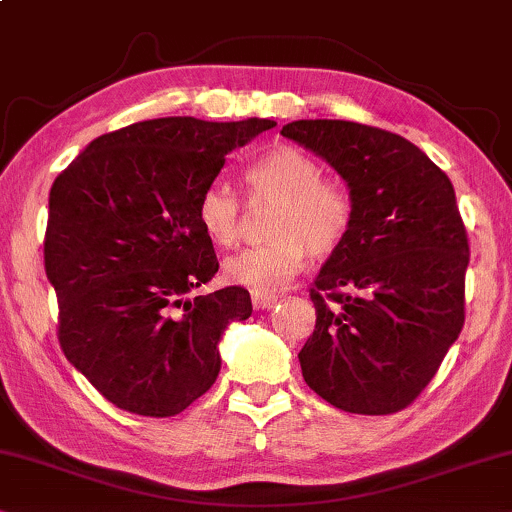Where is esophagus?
Instances as JSON below:
<instances>
[{
    "label": "esophagus",
    "mask_w": 512,
    "mask_h": 512,
    "mask_svg": "<svg viewBox=\"0 0 512 512\" xmlns=\"http://www.w3.org/2000/svg\"><path fill=\"white\" fill-rule=\"evenodd\" d=\"M276 302H278L276 295H260V292H252V306H255L257 311H269Z\"/></svg>",
    "instance_id": "obj_1"
}]
</instances>
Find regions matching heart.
Returning a JSON list of instances; mask_svg holds the SVG:
<instances>
[{
    "label": "heart",
    "mask_w": 512,
    "mask_h": 512,
    "mask_svg": "<svg viewBox=\"0 0 512 512\" xmlns=\"http://www.w3.org/2000/svg\"><path fill=\"white\" fill-rule=\"evenodd\" d=\"M245 185L250 199L278 206L269 222L274 241L227 257L222 274L229 283L276 295L302 271L309 252L330 255L349 234V192L323 177L320 163L295 147H276L252 161ZM196 222L210 243L231 248L241 234V199L224 182H210L196 201Z\"/></svg>",
    "instance_id": "heart-1"
}]
</instances>
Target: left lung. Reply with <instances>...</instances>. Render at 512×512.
<instances>
[{"label":"left lung","mask_w":512,"mask_h":512,"mask_svg":"<svg viewBox=\"0 0 512 512\" xmlns=\"http://www.w3.org/2000/svg\"><path fill=\"white\" fill-rule=\"evenodd\" d=\"M344 177L353 222L311 288L304 381L337 410L393 414L417 400L459 337L468 236L449 177L410 140L339 119L283 126Z\"/></svg>","instance_id":"1"}]
</instances>
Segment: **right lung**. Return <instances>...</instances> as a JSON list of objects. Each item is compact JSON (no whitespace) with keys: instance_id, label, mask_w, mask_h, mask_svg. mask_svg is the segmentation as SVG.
I'll return each mask as SVG.
<instances>
[{"instance_id":"obj_1","label":"right lung","mask_w":512,"mask_h":512,"mask_svg":"<svg viewBox=\"0 0 512 512\" xmlns=\"http://www.w3.org/2000/svg\"><path fill=\"white\" fill-rule=\"evenodd\" d=\"M271 119L138 121L95 138L53 182L44 238L65 358L119 410L175 417L220 374V339L252 313L217 274L196 201Z\"/></svg>"}]
</instances>
